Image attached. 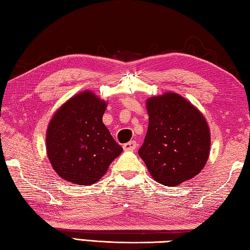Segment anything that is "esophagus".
Here are the masks:
<instances>
[{
    "instance_id": "esophagus-1",
    "label": "esophagus",
    "mask_w": 250,
    "mask_h": 250,
    "mask_svg": "<svg viewBox=\"0 0 250 250\" xmlns=\"http://www.w3.org/2000/svg\"><path fill=\"white\" fill-rule=\"evenodd\" d=\"M123 148H124V150H129V151H133V150L137 148V143H136L135 140H130V141H128V143L124 144Z\"/></svg>"
}]
</instances>
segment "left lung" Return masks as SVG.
Returning <instances> with one entry per match:
<instances>
[{"label":"left lung","mask_w":250,"mask_h":250,"mask_svg":"<svg viewBox=\"0 0 250 250\" xmlns=\"http://www.w3.org/2000/svg\"><path fill=\"white\" fill-rule=\"evenodd\" d=\"M149 126L139 149L153 180L177 186L195 177L210 152V130L205 116L174 92L147 100Z\"/></svg>","instance_id":"obj_1"}]
</instances>
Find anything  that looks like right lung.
Returning <instances> with one entry per match:
<instances>
[{
	"label": "right lung",
	"instance_id": "1",
	"mask_svg": "<svg viewBox=\"0 0 250 250\" xmlns=\"http://www.w3.org/2000/svg\"><path fill=\"white\" fill-rule=\"evenodd\" d=\"M106 102L91 91L70 98L50 121L46 153L52 167L76 185L97 183L123 148L102 123Z\"/></svg>",
	"mask_w": 250,
	"mask_h": 250
}]
</instances>
